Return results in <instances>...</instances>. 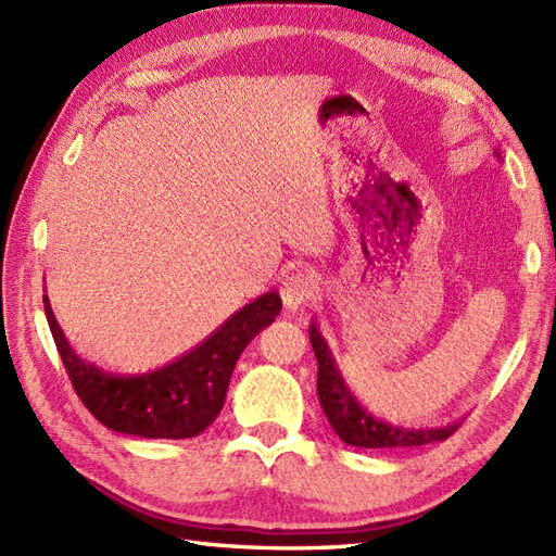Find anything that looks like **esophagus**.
<instances>
[{"label":"esophagus","mask_w":556,"mask_h":556,"mask_svg":"<svg viewBox=\"0 0 556 556\" xmlns=\"http://www.w3.org/2000/svg\"><path fill=\"white\" fill-rule=\"evenodd\" d=\"M279 293H281V303H285V308L296 313L305 308L311 301H315L317 285L311 275H305V271H293V275H289L285 281H281Z\"/></svg>","instance_id":"obj_1"}]
</instances>
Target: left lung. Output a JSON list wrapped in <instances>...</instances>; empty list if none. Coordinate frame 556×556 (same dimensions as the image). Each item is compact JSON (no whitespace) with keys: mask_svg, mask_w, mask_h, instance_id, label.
Returning <instances> with one entry per match:
<instances>
[{"mask_svg":"<svg viewBox=\"0 0 556 556\" xmlns=\"http://www.w3.org/2000/svg\"><path fill=\"white\" fill-rule=\"evenodd\" d=\"M500 157V150H494ZM311 344L317 358V396L325 416L339 434V440L349 446L361 448H399V446H422L432 442H444L460 422H448L442 428H401V425L384 422L375 418L372 413L365 410L358 399L351 394L349 384L344 382L339 365L334 363L332 351L327 349V341L320 334L317 323H311Z\"/></svg>","mask_w":556,"mask_h":556,"instance_id":"8db88e82","label":"left lung"}]
</instances>
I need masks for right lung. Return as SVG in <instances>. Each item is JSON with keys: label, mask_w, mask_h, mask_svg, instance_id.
<instances>
[{"label": "right lung", "mask_w": 556, "mask_h": 556, "mask_svg": "<svg viewBox=\"0 0 556 556\" xmlns=\"http://www.w3.org/2000/svg\"><path fill=\"white\" fill-rule=\"evenodd\" d=\"M279 311V291H267L162 368L114 375L76 356L45 296V315L56 351L83 406L104 428L146 440H186L203 432L219 416L236 361L260 329L275 323Z\"/></svg>", "instance_id": "add662e5"}]
</instances>
